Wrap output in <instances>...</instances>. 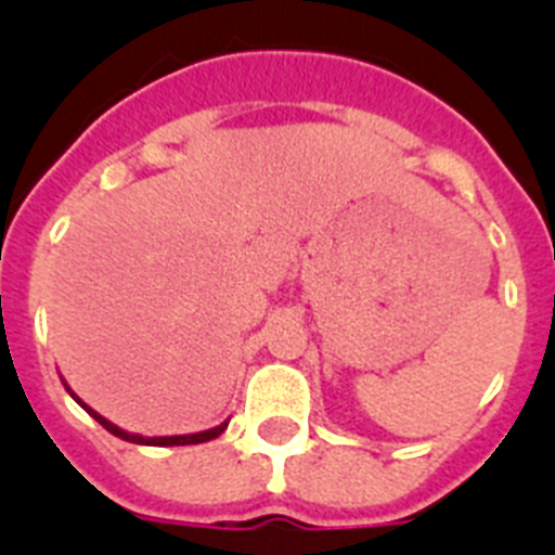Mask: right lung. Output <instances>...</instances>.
Here are the masks:
<instances>
[{
  "instance_id": "add662e5",
  "label": "right lung",
  "mask_w": 555,
  "mask_h": 555,
  "mask_svg": "<svg viewBox=\"0 0 555 555\" xmlns=\"http://www.w3.org/2000/svg\"><path fill=\"white\" fill-rule=\"evenodd\" d=\"M75 397V395H72ZM77 400V397H75ZM77 403H80V400H77ZM82 409L88 411V414L94 416L96 423L102 425V428L105 430H111L113 436H119V439H125V442H135V444H152V448H175V444H199V442H208V439H217L219 434H222L224 430V425H219V428H210V430H203V434H189V436H152V439H144V436H135V434H127V430H121V428H116V425L113 423H107L105 416H100L96 414V411H91L88 409L86 403H80Z\"/></svg>"
}]
</instances>
